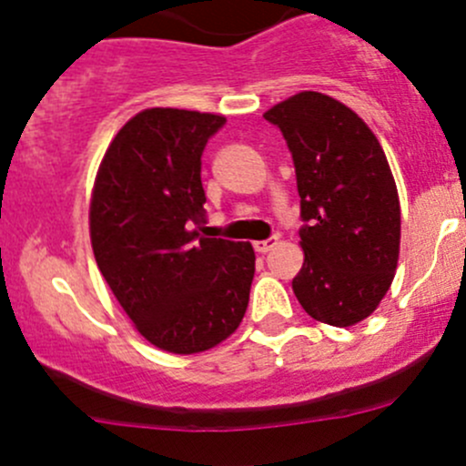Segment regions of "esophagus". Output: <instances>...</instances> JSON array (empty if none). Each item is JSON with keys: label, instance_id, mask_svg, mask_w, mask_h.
<instances>
[{"label": "esophagus", "instance_id": "1", "mask_svg": "<svg viewBox=\"0 0 466 466\" xmlns=\"http://www.w3.org/2000/svg\"><path fill=\"white\" fill-rule=\"evenodd\" d=\"M277 243H279V238L270 237V238H266V241H257V243H255V250L259 252V255H266V252H270L272 248L277 246Z\"/></svg>", "mask_w": 466, "mask_h": 466}]
</instances>
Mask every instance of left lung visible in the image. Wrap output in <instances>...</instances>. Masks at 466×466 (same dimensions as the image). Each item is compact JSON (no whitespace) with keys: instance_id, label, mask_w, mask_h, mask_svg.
Here are the masks:
<instances>
[{"instance_id":"1","label":"left lung","mask_w":466,"mask_h":466,"mask_svg":"<svg viewBox=\"0 0 466 466\" xmlns=\"http://www.w3.org/2000/svg\"><path fill=\"white\" fill-rule=\"evenodd\" d=\"M263 116L284 135L298 177L304 263L295 295L320 322L365 320L392 284L401 238L383 148L356 112L320 92L295 94Z\"/></svg>"}]
</instances>
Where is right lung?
<instances>
[{
  "label": "right lung",
  "instance_id": "1",
  "mask_svg": "<svg viewBox=\"0 0 466 466\" xmlns=\"http://www.w3.org/2000/svg\"><path fill=\"white\" fill-rule=\"evenodd\" d=\"M225 116L150 107L106 150L89 234L98 270L148 342L198 354L237 331L255 277L250 243L205 238L200 157Z\"/></svg>",
  "mask_w": 466,
  "mask_h": 466
}]
</instances>
